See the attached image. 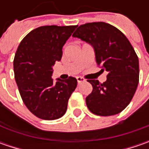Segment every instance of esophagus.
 <instances>
[{"mask_svg": "<svg viewBox=\"0 0 149 149\" xmlns=\"http://www.w3.org/2000/svg\"><path fill=\"white\" fill-rule=\"evenodd\" d=\"M76 79H77V82L79 84L81 83V82H84V81H85V79H84V78L79 77V76H78V77H76Z\"/></svg>", "mask_w": 149, "mask_h": 149, "instance_id": "obj_1", "label": "esophagus"}]
</instances>
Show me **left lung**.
Here are the masks:
<instances>
[{"label":"left lung","mask_w":149,"mask_h":149,"mask_svg":"<svg viewBox=\"0 0 149 149\" xmlns=\"http://www.w3.org/2000/svg\"><path fill=\"white\" fill-rule=\"evenodd\" d=\"M89 43L95 49L97 65L107 71L103 84L89 79L93 90L86 104L96 115L110 116L122 112L132 100L139 84V65L134 49L116 27L105 22L81 25L72 36Z\"/></svg>","instance_id":"left-lung-1"}]
</instances>
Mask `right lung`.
Masks as SVG:
<instances>
[{
  "mask_svg": "<svg viewBox=\"0 0 149 149\" xmlns=\"http://www.w3.org/2000/svg\"><path fill=\"white\" fill-rule=\"evenodd\" d=\"M77 26H45L27 34L14 58L15 79L27 109L34 115L54 120L65 113L68 100L77 86L74 77L54 83L52 66Z\"/></svg>",
  "mask_w": 149,
  "mask_h": 149,
  "instance_id": "1",
  "label": "right lung"
}]
</instances>
